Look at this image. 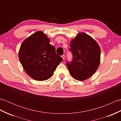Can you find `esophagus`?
Returning a JSON list of instances; mask_svg holds the SVG:
<instances>
[{"label": "esophagus", "instance_id": "1", "mask_svg": "<svg viewBox=\"0 0 121 121\" xmlns=\"http://www.w3.org/2000/svg\"><path fill=\"white\" fill-rule=\"evenodd\" d=\"M61 56H62V59H63V60H65V55H63Z\"/></svg>", "mask_w": 121, "mask_h": 121}]
</instances>
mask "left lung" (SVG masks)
Listing matches in <instances>:
<instances>
[{
    "label": "left lung",
    "mask_w": 121,
    "mask_h": 121,
    "mask_svg": "<svg viewBox=\"0 0 121 121\" xmlns=\"http://www.w3.org/2000/svg\"><path fill=\"white\" fill-rule=\"evenodd\" d=\"M69 49L72 61L66 66L71 76L78 81L88 79L96 72L100 62V48L93 38L80 33L71 41Z\"/></svg>",
    "instance_id": "8db88e82"
}]
</instances>
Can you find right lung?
<instances>
[{"label": "right lung", "instance_id": "add662e5", "mask_svg": "<svg viewBox=\"0 0 121 121\" xmlns=\"http://www.w3.org/2000/svg\"><path fill=\"white\" fill-rule=\"evenodd\" d=\"M49 42L44 33L38 31L25 39L20 47V62L26 73L35 80L42 81L50 78L63 61Z\"/></svg>", "mask_w": 121, "mask_h": 121}]
</instances>
